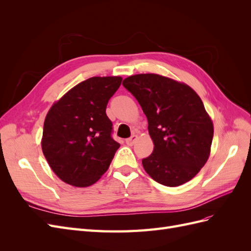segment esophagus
<instances>
[{
  "label": "esophagus",
  "mask_w": 251,
  "mask_h": 251,
  "mask_svg": "<svg viewBox=\"0 0 251 251\" xmlns=\"http://www.w3.org/2000/svg\"><path fill=\"white\" fill-rule=\"evenodd\" d=\"M137 135H132L130 138H127V139H126V144H128V146H133V144L135 143V141L137 140Z\"/></svg>",
  "instance_id": "34e87169"
}]
</instances>
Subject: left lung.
<instances>
[{"mask_svg":"<svg viewBox=\"0 0 251 251\" xmlns=\"http://www.w3.org/2000/svg\"><path fill=\"white\" fill-rule=\"evenodd\" d=\"M141 105L154 150L142 159L158 183L179 186L206 163L214 126L201 98L184 83L158 74H137L123 81Z\"/></svg>","mask_w":251,"mask_h":251,"instance_id":"1","label":"left lung"}]
</instances>
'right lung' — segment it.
Masks as SVG:
<instances>
[{
  "label": "right lung",
  "instance_id": "add662e5",
  "mask_svg": "<svg viewBox=\"0 0 251 251\" xmlns=\"http://www.w3.org/2000/svg\"><path fill=\"white\" fill-rule=\"evenodd\" d=\"M119 76L91 77L52 105L44 123L42 149L56 176L77 187L94 184L109 169L120 144L105 114Z\"/></svg>",
  "mask_w": 251,
  "mask_h": 251
}]
</instances>
